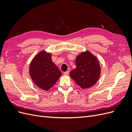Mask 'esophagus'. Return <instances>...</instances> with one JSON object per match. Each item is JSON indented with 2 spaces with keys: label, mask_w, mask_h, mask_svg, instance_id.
Returning a JSON list of instances; mask_svg holds the SVG:
<instances>
[{
  "label": "esophagus",
  "mask_w": 132,
  "mask_h": 132,
  "mask_svg": "<svg viewBox=\"0 0 132 132\" xmlns=\"http://www.w3.org/2000/svg\"><path fill=\"white\" fill-rule=\"evenodd\" d=\"M69 74V70L65 71V72H64V73H63V74L64 75H68Z\"/></svg>",
  "instance_id": "1"
}]
</instances>
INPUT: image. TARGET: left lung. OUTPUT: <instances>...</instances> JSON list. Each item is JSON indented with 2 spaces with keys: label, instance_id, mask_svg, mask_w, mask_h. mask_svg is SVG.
I'll list each match as a JSON object with an SVG mask.
<instances>
[{
  "label": "left lung",
  "instance_id": "8db88e82",
  "mask_svg": "<svg viewBox=\"0 0 132 132\" xmlns=\"http://www.w3.org/2000/svg\"><path fill=\"white\" fill-rule=\"evenodd\" d=\"M77 67L70 71V77L82 89L90 88L99 79L101 68L97 58L89 51L81 52L75 60Z\"/></svg>",
  "mask_w": 132,
  "mask_h": 132
}]
</instances>
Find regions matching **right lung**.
<instances>
[{
  "mask_svg": "<svg viewBox=\"0 0 132 132\" xmlns=\"http://www.w3.org/2000/svg\"><path fill=\"white\" fill-rule=\"evenodd\" d=\"M51 54L41 51L32 60L29 74L34 83L42 90L47 91L52 87L62 75L53 62Z\"/></svg>",
  "mask_w": 132,
  "mask_h": 132,
  "instance_id": "right-lung-1",
  "label": "right lung"
}]
</instances>
